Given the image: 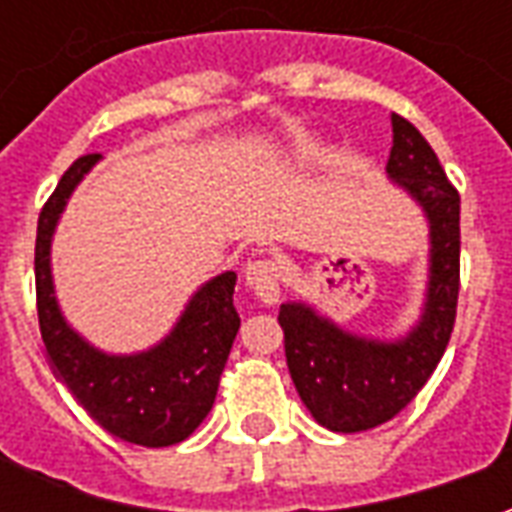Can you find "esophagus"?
<instances>
[{
	"label": "esophagus",
	"instance_id": "esophagus-1",
	"mask_svg": "<svg viewBox=\"0 0 512 512\" xmlns=\"http://www.w3.org/2000/svg\"><path fill=\"white\" fill-rule=\"evenodd\" d=\"M244 282L255 290L263 304L279 301V266L274 260H249L244 268Z\"/></svg>",
	"mask_w": 512,
	"mask_h": 512
}]
</instances>
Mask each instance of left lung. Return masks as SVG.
Instances as JSON below:
<instances>
[{
	"label": "left lung",
	"instance_id": "8db88e82",
	"mask_svg": "<svg viewBox=\"0 0 512 512\" xmlns=\"http://www.w3.org/2000/svg\"><path fill=\"white\" fill-rule=\"evenodd\" d=\"M386 178L417 202L428 222V282L414 326L381 340L348 332L310 301H285L279 307L296 392L315 422L334 433L378 428L400 414L436 370L455 323L461 197L425 136L400 115H392Z\"/></svg>",
	"mask_w": 512,
	"mask_h": 512
}]
</instances>
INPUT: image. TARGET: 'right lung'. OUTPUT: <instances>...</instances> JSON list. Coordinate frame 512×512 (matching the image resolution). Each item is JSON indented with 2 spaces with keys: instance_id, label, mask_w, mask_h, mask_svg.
I'll list each match as a JSON object with an SVG mask.
<instances>
[{
  "instance_id": "1",
  "label": "right lung",
  "mask_w": 512,
  "mask_h": 512,
  "mask_svg": "<svg viewBox=\"0 0 512 512\" xmlns=\"http://www.w3.org/2000/svg\"><path fill=\"white\" fill-rule=\"evenodd\" d=\"M101 156H82L43 205L35 241L38 321L51 365L90 417L112 436L139 447L189 439L208 417L241 318L235 312V271L208 279L191 293L175 326L136 354H106L65 321L54 293L51 241L84 175Z\"/></svg>"
}]
</instances>
